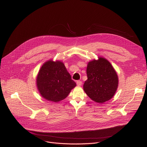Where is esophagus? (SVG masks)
<instances>
[{
  "label": "esophagus",
  "instance_id": "34e87169",
  "mask_svg": "<svg viewBox=\"0 0 147 147\" xmlns=\"http://www.w3.org/2000/svg\"><path fill=\"white\" fill-rule=\"evenodd\" d=\"M76 83H77V85L79 86H81V85H82V81H80V80H78V81H77Z\"/></svg>",
  "mask_w": 147,
  "mask_h": 147
}]
</instances>
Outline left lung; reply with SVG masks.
<instances>
[{"label":"left lung","instance_id":"1","mask_svg":"<svg viewBox=\"0 0 147 147\" xmlns=\"http://www.w3.org/2000/svg\"><path fill=\"white\" fill-rule=\"evenodd\" d=\"M88 79L83 89L93 101L103 103L110 100L118 86V77L111 64L107 59L99 58L88 63Z\"/></svg>","mask_w":147,"mask_h":147}]
</instances>
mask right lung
<instances>
[{"label":"right lung","instance_id":"obj_1","mask_svg":"<svg viewBox=\"0 0 147 147\" xmlns=\"http://www.w3.org/2000/svg\"><path fill=\"white\" fill-rule=\"evenodd\" d=\"M37 85L42 97L57 102L65 99L76 84L62 62L49 61L38 72Z\"/></svg>","mask_w":147,"mask_h":147}]
</instances>
